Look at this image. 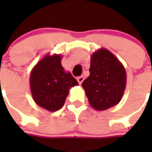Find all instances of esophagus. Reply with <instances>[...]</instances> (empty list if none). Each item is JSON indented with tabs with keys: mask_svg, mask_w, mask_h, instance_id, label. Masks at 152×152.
<instances>
[{
	"mask_svg": "<svg viewBox=\"0 0 152 152\" xmlns=\"http://www.w3.org/2000/svg\"><path fill=\"white\" fill-rule=\"evenodd\" d=\"M77 80H78L79 85H81V84L83 83V81H84V77H83V76H80V77H79V78L77 79Z\"/></svg>",
	"mask_w": 152,
	"mask_h": 152,
	"instance_id": "esophagus-1",
	"label": "esophagus"
}]
</instances>
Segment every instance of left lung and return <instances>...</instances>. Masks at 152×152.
Here are the masks:
<instances>
[{
  "label": "left lung",
  "instance_id": "obj_1",
  "mask_svg": "<svg viewBox=\"0 0 152 152\" xmlns=\"http://www.w3.org/2000/svg\"><path fill=\"white\" fill-rule=\"evenodd\" d=\"M126 82L124 65L110 50L101 48L91 55L90 76L82 87L91 107L104 111L119 103Z\"/></svg>",
  "mask_w": 152,
  "mask_h": 152
}]
</instances>
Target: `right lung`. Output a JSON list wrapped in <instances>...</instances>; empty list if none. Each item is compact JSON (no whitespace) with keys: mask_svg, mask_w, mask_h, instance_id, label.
<instances>
[{"mask_svg":"<svg viewBox=\"0 0 152 152\" xmlns=\"http://www.w3.org/2000/svg\"><path fill=\"white\" fill-rule=\"evenodd\" d=\"M61 55H45L33 67L29 84L33 99L40 107L50 112L61 109L69 90L79 83L61 66Z\"/></svg>","mask_w":152,"mask_h":152,"instance_id":"1","label":"right lung"}]
</instances>
